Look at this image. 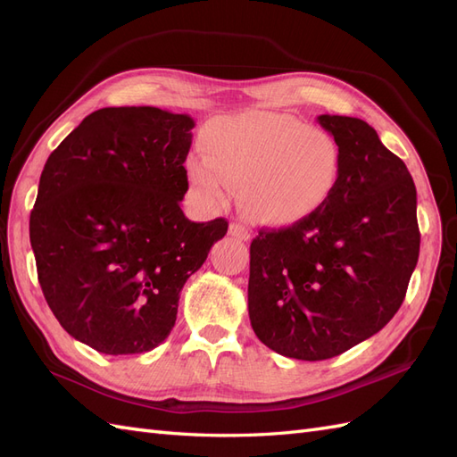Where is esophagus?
Listing matches in <instances>:
<instances>
[{"label": "esophagus", "instance_id": "esophagus-1", "mask_svg": "<svg viewBox=\"0 0 457 457\" xmlns=\"http://www.w3.org/2000/svg\"><path fill=\"white\" fill-rule=\"evenodd\" d=\"M228 234H230V237H234V238L244 240V242L250 240V230H247V228H245L244 225H240V223H230Z\"/></svg>", "mask_w": 457, "mask_h": 457}]
</instances>
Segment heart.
Here are the masks:
<instances>
[{"label": "heart", "instance_id": "b5f03b06", "mask_svg": "<svg viewBox=\"0 0 457 457\" xmlns=\"http://www.w3.org/2000/svg\"><path fill=\"white\" fill-rule=\"evenodd\" d=\"M202 152L187 160L192 188L213 207L238 190L244 212L267 227H292L320 210L339 177L334 137L278 112L212 121Z\"/></svg>", "mask_w": 457, "mask_h": 457}]
</instances>
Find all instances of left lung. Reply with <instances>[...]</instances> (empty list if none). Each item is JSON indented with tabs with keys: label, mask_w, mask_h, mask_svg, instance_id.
Here are the masks:
<instances>
[{
	"label": "left lung",
	"mask_w": 457,
	"mask_h": 457,
	"mask_svg": "<svg viewBox=\"0 0 457 457\" xmlns=\"http://www.w3.org/2000/svg\"><path fill=\"white\" fill-rule=\"evenodd\" d=\"M339 146L320 210L250 245L247 311L269 349L326 361L378 334L406 297L420 257L418 195L406 163L364 120L318 116Z\"/></svg>",
	"instance_id": "8db88e82"
}]
</instances>
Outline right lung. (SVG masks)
Segmentation results:
<instances>
[{
  "instance_id": "right-lung-1",
  "label": "right lung",
  "mask_w": 457,
  "mask_h": 457,
  "mask_svg": "<svg viewBox=\"0 0 457 457\" xmlns=\"http://www.w3.org/2000/svg\"><path fill=\"white\" fill-rule=\"evenodd\" d=\"M195 120L154 106L101 108L51 152L30 213L37 280L74 339L103 354L156 349L185 282L227 234L181 200Z\"/></svg>"
}]
</instances>
